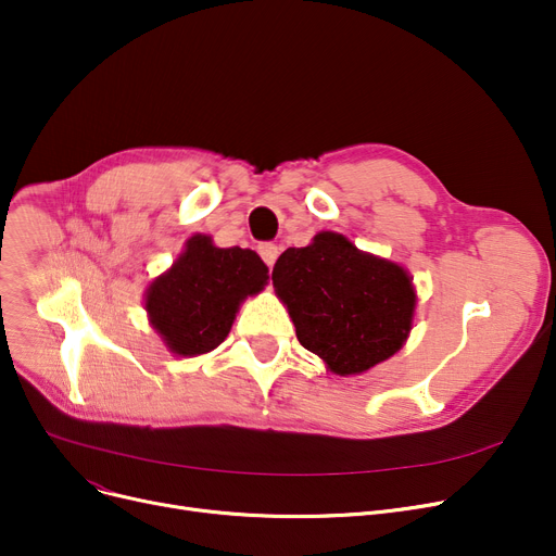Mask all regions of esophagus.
Listing matches in <instances>:
<instances>
[{
    "label": "esophagus",
    "mask_w": 556,
    "mask_h": 556,
    "mask_svg": "<svg viewBox=\"0 0 556 556\" xmlns=\"http://www.w3.org/2000/svg\"><path fill=\"white\" fill-rule=\"evenodd\" d=\"M256 250H258L261 258L268 263V266H275V261H277V256H279V248H277L275 243H261Z\"/></svg>",
    "instance_id": "34e87169"
}]
</instances>
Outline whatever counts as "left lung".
<instances>
[{"label":"left lung","instance_id":"left-lung-1","mask_svg":"<svg viewBox=\"0 0 556 556\" xmlns=\"http://www.w3.org/2000/svg\"><path fill=\"white\" fill-rule=\"evenodd\" d=\"M273 286L302 346L338 376L386 363L413 331L410 273L338 231H317L306 248H288L275 263Z\"/></svg>","mask_w":556,"mask_h":556}]
</instances>
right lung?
<instances>
[{"label": "right lung", "mask_w": 556, "mask_h": 556, "mask_svg": "<svg viewBox=\"0 0 556 556\" xmlns=\"http://www.w3.org/2000/svg\"><path fill=\"white\" fill-rule=\"evenodd\" d=\"M268 279L254 250L218 248L207 233H193L173 266L146 288L143 308L168 352L191 358L227 338L241 304Z\"/></svg>", "instance_id": "1"}]
</instances>
